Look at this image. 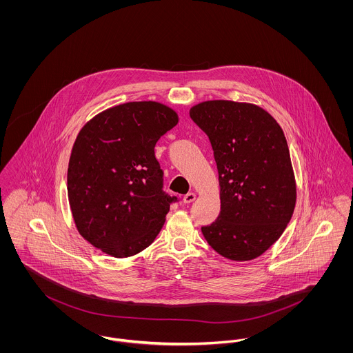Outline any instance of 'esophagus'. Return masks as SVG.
<instances>
[{
  "label": "esophagus",
  "instance_id": "obj_1",
  "mask_svg": "<svg viewBox=\"0 0 353 353\" xmlns=\"http://www.w3.org/2000/svg\"><path fill=\"white\" fill-rule=\"evenodd\" d=\"M184 203L185 204H190V203H193L194 200H196V193H193V192H190V193H187L185 196H184Z\"/></svg>",
  "mask_w": 353,
  "mask_h": 353
}]
</instances>
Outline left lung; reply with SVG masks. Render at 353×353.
<instances>
[{"mask_svg":"<svg viewBox=\"0 0 353 353\" xmlns=\"http://www.w3.org/2000/svg\"><path fill=\"white\" fill-rule=\"evenodd\" d=\"M190 115L210 138L219 172L220 214L201 227L203 235L227 259H255L279 239L296 207L283 130L266 110L251 103L207 101Z\"/></svg>","mask_w":353,"mask_h":353,"instance_id":"8db88e82","label":"left lung"}]
</instances>
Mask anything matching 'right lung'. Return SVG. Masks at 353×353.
Wrapping results in <instances>:
<instances>
[{
	"label": "right lung",
	"mask_w": 353,
	"mask_h": 353,
	"mask_svg": "<svg viewBox=\"0 0 353 353\" xmlns=\"http://www.w3.org/2000/svg\"><path fill=\"white\" fill-rule=\"evenodd\" d=\"M179 122L159 102H129L88 121L74 143L67 190L81 236L115 258L133 256L159 235L176 196L165 193L154 156Z\"/></svg>",
	"instance_id": "1"
}]
</instances>
